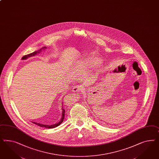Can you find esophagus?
Instances as JSON below:
<instances>
[{
    "label": "esophagus",
    "mask_w": 159,
    "mask_h": 159,
    "mask_svg": "<svg viewBox=\"0 0 159 159\" xmlns=\"http://www.w3.org/2000/svg\"><path fill=\"white\" fill-rule=\"evenodd\" d=\"M82 88L81 86H78V85H76L73 88V92H80V91H81Z\"/></svg>",
    "instance_id": "1"
}]
</instances>
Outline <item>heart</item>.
I'll return each mask as SVG.
<instances>
[{
	"instance_id": "obj_1",
	"label": "heart",
	"mask_w": 159,
	"mask_h": 159,
	"mask_svg": "<svg viewBox=\"0 0 159 159\" xmlns=\"http://www.w3.org/2000/svg\"><path fill=\"white\" fill-rule=\"evenodd\" d=\"M99 62L100 60L96 58L82 59L78 62L75 68L77 71H80L86 68H91L96 64L99 63Z\"/></svg>"
}]
</instances>
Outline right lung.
Instances as JSON below:
<instances>
[{"label": "right lung", "mask_w": 159, "mask_h": 159, "mask_svg": "<svg viewBox=\"0 0 159 159\" xmlns=\"http://www.w3.org/2000/svg\"><path fill=\"white\" fill-rule=\"evenodd\" d=\"M46 48H46V46L45 47H43V48H42L41 49H40L39 50H37V51H35V52H32V53H30V54H28V55L24 56L21 59H22V60H27V59H28L29 57H33V56H35V55H38L39 53H41L42 50H45ZM63 103H62V106H63ZM61 110H62V113H61L62 116H61V118L60 119V120L59 122L56 123L55 124L49 125L42 124H40V123H36V122H32V123H34V124H36L37 125H38V126H39V127H45L46 128H55V127H57V126H59V125H60V124H61V123L63 121L64 118L65 110L64 109L63 107L61 108Z\"/></svg>", "instance_id": "right-lung-1"}]
</instances>
